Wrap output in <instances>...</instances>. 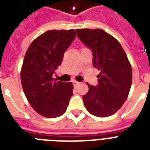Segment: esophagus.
I'll return each instance as SVG.
<instances>
[{"mask_svg":"<svg viewBox=\"0 0 150 150\" xmlns=\"http://www.w3.org/2000/svg\"><path fill=\"white\" fill-rule=\"evenodd\" d=\"M80 82H77V81H73V85H74V86L75 87H76L78 86V85L79 84Z\"/></svg>","mask_w":150,"mask_h":150,"instance_id":"esophagus-1","label":"esophagus"}]
</instances>
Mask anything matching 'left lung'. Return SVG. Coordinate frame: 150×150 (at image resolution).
<instances>
[{"mask_svg": "<svg viewBox=\"0 0 150 150\" xmlns=\"http://www.w3.org/2000/svg\"><path fill=\"white\" fill-rule=\"evenodd\" d=\"M78 37L93 52V66L100 71L96 87L89 85L83 95L86 110L94 116L115 114L127 100L132 81V66L118 41L100 29H78Z\"/></svg>", "mask_w": 150, "mask_h": 150, "instance_id": "obj_1", "label": "left lung"}]
</instances>
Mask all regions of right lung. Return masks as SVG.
<instances>
[{
  "label": "right lung",
  "mask_w": 150,
  "mask_h": 150,
  "mask_svg": "<svg viewBox=\"0 0 150 150\" xmlns=\"http://www.w3.org/2000/svg\"><path fill=\"white\" fill-rule=\"evenodd\" d=\"M75 36L74 29L48 30L32 42L25 55L22 89L32 107L48 118L64 114L73 94L72 83L54 81L53 74Z\"/></svg>",
  "instance_id": "obj_1"
}]
</instances>
